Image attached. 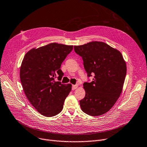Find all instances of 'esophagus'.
Wrapping results in <instances>:
<instances>
[{"label": "esophagus", "instance_id": "34e87169", "mask_svg": "<svg viewBox=\"0 0 147 147\" xmlns=\"http://www.w3.org/2000/svg\"><path fill=\"white\" fill-rule=\"evenodd\" d=\"M78 84H75V85H72V90H75L76 89H77L78 87Z\"/></svg>", "mask_w": 147, "mask_h": 147}]
</instances>
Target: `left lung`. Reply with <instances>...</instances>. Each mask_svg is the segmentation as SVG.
<instances>
[{
    "instance_id": "1",
    "label": "left lung",
    "mask_w": 147,
    "mask_h": 147,
    "mask_svg": "<svg viewBox=\"0 0 147 147\" xmlns=\"http://www.w3.org/2000/svg\"><path fill=\"white\" fill-rule=\"evenodd\" d=\"M82 57L88 77L94 75L91 83H84V99L80 101L81 110L93 116L109 111L119 98L127 73L126 63L121 52L107 43L93 41L74 46Z\"/></svg>"
}]
</instances>
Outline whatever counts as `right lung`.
Instances as JSON below:
<instances>
[{
    "instance_id": "right-lung-1",
    "label": "right lung",
    "mask_w": 147,
    "mask_h": 147,
    "mask_svg": "<svg viewBox=\"0 0 147 147\" xmlns=\"http://www.w3.org/2000/svg\"><path fill=\"white\" fill-rule=\"evenodd\" d=\"M72 49V45L52 43L29 50L22 60L20 78L23 91L32 106L45 116L60 113L71 91V84H61L55 78L58 75L61 80V63Z\"/></svg>"
}]
</instances>
